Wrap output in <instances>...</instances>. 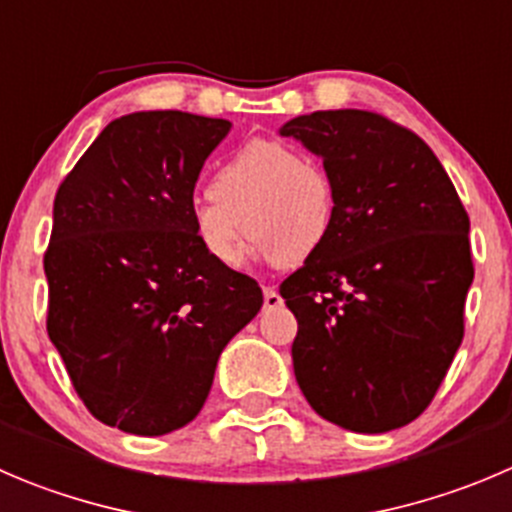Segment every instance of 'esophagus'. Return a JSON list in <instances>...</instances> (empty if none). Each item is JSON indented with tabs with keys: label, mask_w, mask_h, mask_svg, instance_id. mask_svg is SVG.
<instances>
[{
	"label": "esophagus",
	"mask_w": 512,
	"mask_h": 512,
	"mask_svg": "<svg viewBox=\"0 0 512 512\" xmlns=\"http://www.w3.org/2000/svg\"><path fill=\"white\" fill-rule=\"evenodd\" d=\"M284 304L279 296V291L271 289V286H266L264 289V309H279V306Z\"/></svg>",
	"instance_id": "esophagus-1"
}]
</instances>
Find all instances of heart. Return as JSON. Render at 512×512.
<instances>
[{"instance_id":"b5f03b06","label":"heart","mask_w":512,"mask_h":512,"mask_svg":"<svg viewBox=\"0 0 512 512\" xmlns=\"http://www.w3.org/2000/svg\"><path fill=\"white\" fill-rule=\"evenodd\" d=\"M334 218L332 175L281 140H251L236 150L213 173L211 198L191 213L198 243L221 269L243 261L246 230L261 259L284 269L304 264L329 241Z\"/></svg>"}]
</instances>
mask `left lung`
<instances>
[{
  "instance_id": "1",
  "label": "left lung",
  "mask_w": 512,
  "mask_h": 512,
  "mask_svg": "<svg viewBox=\"0 0 512 512\" xmlns=\"http://www.w3.org/2000/svg\"><path fill=\"white\" fill-rule=\"evenodd\" d=\"M279 133L324 160L337 196L329 241L279 289L296 382L344 430L410 425L462 344L470 218L425 140L382 115L319 110Z\"/></svg>"
}]
</instances>
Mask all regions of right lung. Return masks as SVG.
Masks as SVG:
<instances>
[{
    "instance_id": "add662e5",
    "label": "right lung",
    "mask_w": 512,
    "mask_h": 512,
    "mask_svg": "<svg viewBox=\"0 0 512 512\" xmlns=\"http://www.w3.org/2000/svg\"><path fill=\"white\" fill-rule=\"evenodd\" d=\"M228 133V120L180 110L123 115L55 196L50 342L87 410L130 435L196 420L218 357L264 304L193 233L198 175Z\"/></svg>"
}]
</instances>
